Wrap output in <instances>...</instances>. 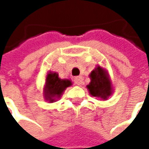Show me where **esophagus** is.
Here are the masks:
<instances>
[{"instance_id":"obj_1","label":"esophagus","mask_w":149,"mask_h":149,"mask_svg":"<svg viewBox=\"0 0 149 149\" xmlns=\"http://www.w3.org/2000/svg\"><path fill=\"white\" fill-rule=\"evenodd\" d=\"M83 82V78L81 76H78V77H75L74 78V83L78 86H80Z\"/></svg>"}]
</instances>
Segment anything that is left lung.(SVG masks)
Listing matches in <instances>:
<instances>
[{"label": "left lung", "instance_id": "1", "mask_svg": "<svg viewBox=\"0 0 149 149\" xmlns=\"http://www.w3.org/2000/svg\"><path fill=\"white\" fill-rule=\"evenodd\" d=\"M91 82L86 86L89 93L93 97L106 101L113 93V87L108 71L97 66L89 75Z\"/></svg>", "mask_w": 149, "mask_h": 149}]
</instances>
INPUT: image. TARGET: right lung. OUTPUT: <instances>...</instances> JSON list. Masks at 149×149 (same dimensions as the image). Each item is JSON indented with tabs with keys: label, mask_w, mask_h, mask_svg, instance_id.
<instances>
[{
	"label": "right lung",
	"mask_w": 149,
	"mask_h": 149,
	"mask_svg": "<svg viewBox=\"0 0 149 149\" xmlns=\"http://www.w3.org/2000/svg\"><path fill=\"white\" fill-rule=\"evenodd\" d=\"M72 85L70 79H62L58 77V73L48 71L43 88V94L46 101L55 102L61 98L64 90Z\"/></svg>",
	"instance_id": "add662e5"
}]
</instances>
